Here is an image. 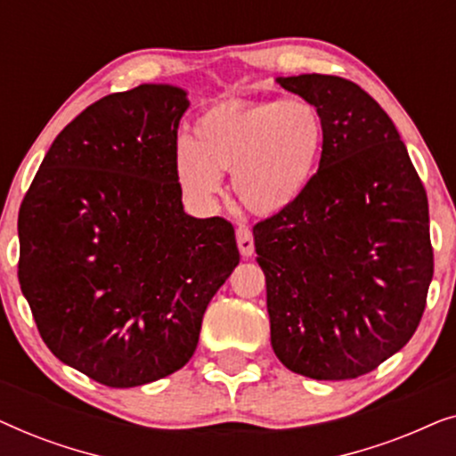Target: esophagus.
Listing matches in <instances>:
<instances>
[{
    "mask_svg": "<svg viewBox=\"0 0 456 456\" xmlns=\"http://www.w3.org/2000/svg\"><path fill=\"white\" fill-rule=\"evenodd\" d=\"M236 242H239V251L242 257H251L255 251V242H253V232L247 226H240L236 230Z\"/></svg>",
    "mask_w": 456,
    "mask_h": 456,
    "instance_id": "obj_1",
    "label": "esophagus"
}]
</instances>
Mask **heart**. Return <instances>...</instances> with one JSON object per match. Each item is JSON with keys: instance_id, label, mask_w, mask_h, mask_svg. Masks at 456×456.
Returning <instances> with one entry per match:
<instances>
[{"instance_id": "heart-1", "label": "heart", "mask_w": 456, "mask_h": 456, "mask_svg": "<svg viewBox=\"0 0 456 456\" xmlns=\"http://www.w3.org/2000/svg\"><path fill=\"white\" fill-rule=\"evenodd\" d=\"M326 128L305 99L220 102L192 126V139L174 149L178 184L195 201L220 191L232 172V189L255 216H278L301 201L320 166Z\"/></svg>"}]
</instances>
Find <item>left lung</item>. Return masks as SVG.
<instances>
[{
	"mask_svg": "<svg viewBox=\"0 0 456 456\" xmlns=\"http://www.w3.org/2000/svg\"><path fill=\"white\" fill-rule=\"evenodd\" d=\"M320 111V170L301 201L255 224L272 348L290 371L351 379L401 351L434 276L428 195L388 114L328 74L276 78Z\"/></svg>",
	"mask_w": 456,
	"mask_h": 456,
	"instance_id": "1",
	"label": "left lung"
}]
</instances>
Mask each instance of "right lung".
I'll return each mask as SVG.
<instances>
[{"instance_id": "add662e5", "label": "right lung", "mask_w": 456, "mask_h": 456, "mask_svg": "<svg viewBox=\"0 0 456 456\" xmlns=\"http://www.w3.org/2000/svg\"><path fill=\"white\" fill-rule=\"evenodd\" d=\"M186 91L99 99L49 147L18 214V280L49 351L110 388L170 376L239 265L232 224L184 214L174 172Z\"/></svg>"}]
</instances>
